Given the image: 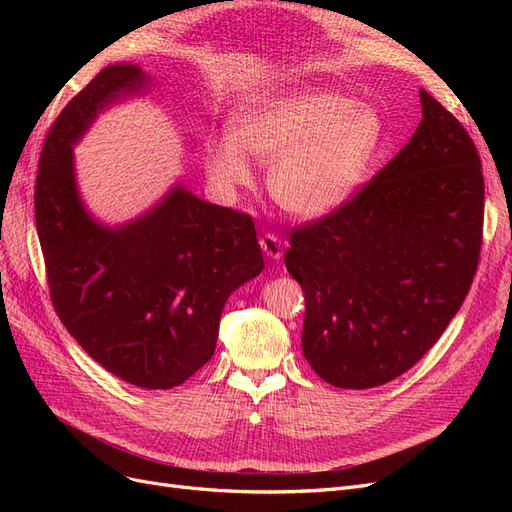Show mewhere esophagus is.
<instances>
[{
	"instance_id": "1",
	"label": "esophagus",
	"mask_w": 512,
	"mask_h": 512,
	"mask_svg": "<svg viewBox=\"0 0 512 512\" xmlns=\"http://www.w3.org/2000/svg\"><path fill=\"white\" fill-rule=\"evenodd\" d=\"M260 247H262V252H265L273 260L282 256V239L273 235V232H265V235L260 237Z\"/></svg>"
}]
</instances>
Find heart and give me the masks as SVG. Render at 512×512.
<instances>
[{
	"label": "heart",
	"instance_id": "1",
	"mask_svg": "<svg viewBox=\"0 0 512 512\" xmlns=\"http://www.w3.org/2000/svg\"><path fill=\"white\" fill-rule=\"evenodd\" d=\"M374 106L335 91L303 89L243 113L209 149L207 170L224 192L252 183L247 156L269 166V194L290 215L320 218L359 188L382 143Z\"/></svg>",
	"mask_w": 512,
	"mask_h": 512
}]
</instances>
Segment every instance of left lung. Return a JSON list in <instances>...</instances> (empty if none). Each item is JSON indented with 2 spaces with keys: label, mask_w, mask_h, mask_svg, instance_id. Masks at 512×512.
Returning <instances> with one entry per match:
<instances>
[{
  "label": "left lung",
  "mask_w": 512,
  "mask_h": 512,
  "mask_svg": "<svg viewBox=\"0 0 512 512\" xmlns=\"http://www.w3.org/2000/svg\"><path fill=\"white\" fill-rule=\"evenodd\" d=\"M406 147L344 205L292 228L303 354L339 389L408 371L459 312L483 245L485 181L461 121L421 89Z\"/></svg>",
  "instance_id": "1"
}]
</instances>
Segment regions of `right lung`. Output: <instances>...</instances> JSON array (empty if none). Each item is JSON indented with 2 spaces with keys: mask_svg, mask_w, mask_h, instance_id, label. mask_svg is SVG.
Wrapping results in <instances>:
<instances>
[{
  "mask_svg": "<svg viewBox=\"0 0 512 512\" xmlns=\"http://www.w3.org/2000/svg\"><path fill=\"white\" fill-rule=\"evenodd\" d=\"M145 83L138 66H108L64 106L44 138L34 209L51 301L68 333L117 378L173 389L211 359L226 299L265 260L250 213L181 185L121 228L89 218L72 145L108 102Z\"/></svg>",
  "mask_w": 512,
  "mask_h": 512,
  "instance_id": "right-lung-1",
  "label": "right lung"
}]
</instances>
